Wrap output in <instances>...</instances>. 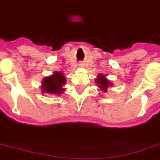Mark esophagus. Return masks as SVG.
Instances as JSON below:
<instances>
[{
	"mask_svg": "<svg viewBox=\"0 0 160 160\" xmlns=\"http://www.w3.org/2000/svg\"><path fill=\"white\" fill-rule=\"evenodd\" d=\"M79 66H80V67H82V66H83V64H82V63H80V64H79Z\"/></svg>",
	"mask_w": 160,
	"mask_h": 160,
	"instance_id": "esophagus-1",
	"label": "esophagus"
}]
</instances>
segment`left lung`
I'll use <instances>...</instances> for the list:
<instances>
[{"label": "left lung", "instance_id": "left-lung-1", "mask_svg": "<svg viewBox=\"0 0 160 160\" xmlns=\"http://www.w3.org/2000/svg\"><path fill=\"white\" fill-rule=\"evenodd\" d=\"M96 82L98 84V87L101 88L104 92H106V89H107L110 82H109L107 79L104 78V76H98V78L96 79Z\"/></svg>", "mask_w": 160, "mask_h": 160}]
</instances>
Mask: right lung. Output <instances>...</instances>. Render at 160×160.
<instances>
[{
  "label": "right lung",
  "instance_id": "obj_1",
  "mask_svg": "<svg viewBox=\"0 0 160 160\" xmlns=\"http://www.w3.org/2000/svg\"><path fill=\"white\" fill-rule=\"evenodd\" d=\"M66 83V78L62 72H56L54 75L45 78L43 81V91L52 94H61L63 92L62 86Z\"/></svg>",
  "mask_w": 160,
  "mask_h": 160
}]
</instances>
